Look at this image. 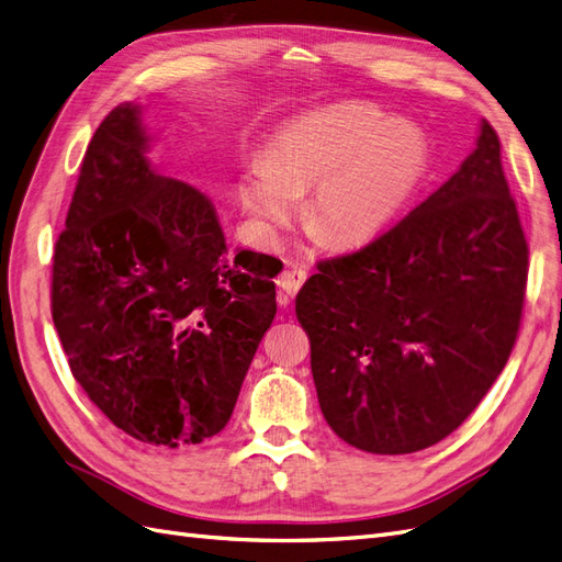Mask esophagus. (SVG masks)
<instances>
[{"mask_svg": "<svg viewBox=\"0 0 562 562\" xmlns=\"http://www.w3.org/2000/svg\"><path fill=\"white\" fill-rule=\"evenodd\" d=\"M304 281H307V271H304V269H288V271H283V274L279 277V281H277L279 288H281V304L291 302L295 297V293L302 288Z\"/></svg>", "mask_w": 562, "mask_h": 562, "instance_id": "1", "label": "esophagus"}]
</instances>
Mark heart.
<instances>
[{
    "label": "heart",
    "mask_w": 562,
    "mask_h": 562,
    "mask_svg": "<svg viewBox=\"0 0 562 562\" xmlns=\"http://www.w3.org/2000/svg\"><path fill=\"white\" fill-rule=\"evenodd\" d=\"M429 143L378 108L345 103L288 124L269 149L246 166L241 196L267 229L285 225L295 196L315 190L304 225L323 246L345 250L380 236L429 173Z\"/></svg>",
    "instance_id": "heart-1"
}]
</instances>
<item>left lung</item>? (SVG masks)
<instances>
[{
	"mask_svg": "<svg viewBox=\"0 0 562 562\" xmlns=\"http://www.w3.org/2000/svg\"><path fill=\"white\" fill-rule=\"evenodd\" d=\"M295 297L321 413L345 443L417 452L450 436L512 353L527 241L485 119L459 171Z\"/></svg>",
	"mask_w": 562,
	"mask_h": 562,
	"instance_id": "1",
	"label": "left lung"
}]
</instances>
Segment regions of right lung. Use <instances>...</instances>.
I'll list each match as a JSON object with an SVG mask.
<instances>
[{
  "label": "right lung",
  "mask_w": 562,
  "mask_h": 562,
  "mask_svg": "<svg viewBox=\"0 0 562 562\" xmlns=\"http://www.w3.org/2000/svg\"><path fill=\"white\" fill-rule=\"evenodd\" d=\"M143 105H116L89 143L54 250L50 314L67 363L140 443L225 429L277 316L281 260L227 252L206 194L145 157Z\"/></svg>",
  "instance_id": "obj_1"
}]
</instances>
